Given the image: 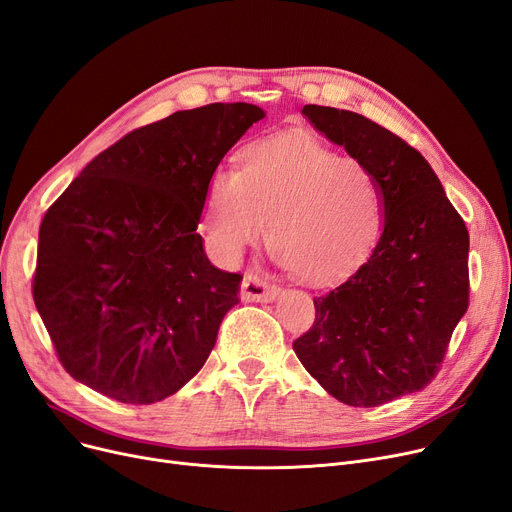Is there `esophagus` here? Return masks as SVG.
Instances as JSON below:
<instances>
[{"label": "esophagus", "mask_w": 512, "mask_h": 512, "mask_svg": "<svg viewBox=\"0 0 512 512\" xmlns=\"http://www.w3.org/2000/svg\"><path fill=\"white\" fill-rule=\"evenodd\" d=\"M242 301H257V303H268L274 301L280 293V288L276 284H272L270 280H265L259 274H247L242 280Z\"/></svg>", "instance_id": "34e87169"}]
</instances>
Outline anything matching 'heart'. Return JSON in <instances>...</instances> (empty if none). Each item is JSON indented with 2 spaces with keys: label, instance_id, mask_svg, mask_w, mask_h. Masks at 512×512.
<instances>
[{
  "label": "heart",
  "instance_id": "heart-1",
  "mask_svg": "<svg viewBox=\"0 0 512 512\" xmlns=\"http://www.w3.org/2000/svg\"><path fill=\"white\" fill-rule=\"evenodd\" d=\"M276 259L307 284L349 278L372 255L385 226V194L374 171L307 133L244 148L240 167L211 173L203 234L234 263L268 234Z\"/></svg>",
  "mask_w": 512,
  "mask_h": 512
}]
</instances>
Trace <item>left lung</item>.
I'll return each instance as SVG.
<instances>
[{
  "mask_svg": "<svg viewBox=\"0 0 512 512\" xmlns=\"http://www.w3.org/2000/svg\"><path fill=\"white\" fill-rule=\"evenodd\" d=\"M303 115L379 177L385 228L362 268L324 297L293 349L339 402L374 408L425 389L469 307V230L422 154L351 110Z\"/></svg>",
  "mask_w": 512,
  "mask_h": 512,
  "instance_id": "obj_1",
  "label": "left lung"
}]
</instances>
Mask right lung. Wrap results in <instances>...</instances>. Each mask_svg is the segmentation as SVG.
I'll return each mask as SVG.
<instances>
[{"instance_id":"right-lung-1","label":"right lung","mask_w":512,"mask_h":512,"mask_svg":"<svg viewBox=\"0 0 512 512\" xmlns=\"http://www.w3.org/2000/svg\"><path fill=\"white\" fill-rule=\"evenodd\" d=\"M265 113L180 110L100 152L39 228L33 299L75 381L123 404L180 391L240 301L196 232L211 173Z\"/></svg>"}]
</instances>
